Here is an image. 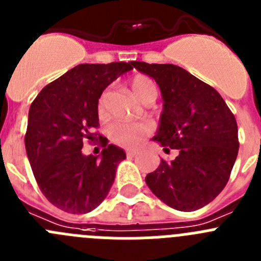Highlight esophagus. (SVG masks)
Returning a JSON list of instances; mask_svg holds the SVG:
<instances>
[{
  "label": "esophagus",
  "mask_w": 261,
  "mask_h": 261,
  "mask_svg": "<svg viewBox=\"0 0 261 261\" xmlns=\"http://www.w3.org/2000/svg\"><path fill=\"white\" fill-rule=\"evenodd\" d=\"M137 152H138V150L137 149H129V150H126V155H128V156H135V155H137Z\"/></svg>",
  "instance_id": "1"
}]
</instances>
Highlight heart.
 Wrapping results in <instances>:
<instances>
[{
    "mask_svg": "<svg viewBox=\"0 0 261 261\" xmlns=\"http://www.w3.org/2000/svg\"><path fill=\"white\" fill-rule=\"evenodd\" d=\"M129 85H130L133 94L141 102H145L151 97H156V90H155L154 84L146 76H135L132 80L129 81ZM98 110H99V112H102V110H103V97L99 98ZM149 125L143 123H115L109 128L110 138L115 143H118V145L124 147L136 146L145 136L149 135Z\"/></svg>",
    "mask_w": 261,
    "mask_h": 261,
    "instance_id": "b5f03b06",
    "label": "heart"
}]
</instances>
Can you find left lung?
Returning a JSON list of instances; mask_svg holds the SVG:
<instances>
[{
	"instance_id": "8db88e82",
	"label": "left lung",
	"mask_w": 261,
	"mask_h": 261,
	"mask_svg": "<svg viewBox=\"0 0 261 261\" xmlns=\"http://www.w3.org/2000/svg\"><path fill=\"white\" fill-rule=\"evenodd\" d=\"M152 77L163 111L152 141L176 149L171 163L160 160L145 178L162 202L178 211H195L225 188L238 155V126L223 97L208 84L174 64L133 62Z\"/></svg>"
}]
</instances>
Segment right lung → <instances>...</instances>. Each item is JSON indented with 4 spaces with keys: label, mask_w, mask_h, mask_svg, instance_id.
Returning a JSON list of instances; mask_svg holds the SVG:
<instances>
[{
    "label": "right lung",
    "mask_w": 261,
    "mask_h": 261,
    "mask_svg": "<svg viewBox=\"0 0 261 261\" xmlns=\"http://www.w3.org/2000/svg\"><path fill=\"white\" fill-rule=\"evenodd\" d=\"M133 62L84 63L73 67L38 93L28 112L25 151L42 194L70 214H88L109 194L116 168L126 158L115 145L97 156L84 155V140L98 126V99Z\"/></svg>",
    "instance_id": "right-lung-1"
}]
</instances>
